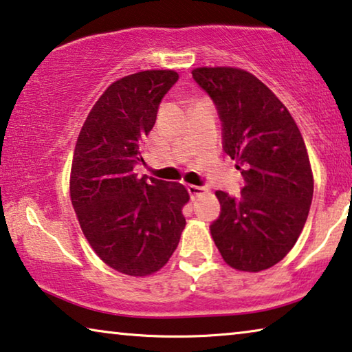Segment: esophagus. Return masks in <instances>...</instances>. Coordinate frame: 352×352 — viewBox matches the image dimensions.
<instances>
[{"instance_id": "esophagus-1", "label": "esophagus", "mask_w": 352, "mask_h": 352, "mask_svg": "<svg viewBox=\"0 0 352 352\" xmlns=\"http://www.w3.org/2000/svg\"><path fill=\"white\" fill-rule=\"evenodd\" d=\"M188 192L191 194L192 199H196V197L202 196V194L206 192V188L205 186H196V185H188Z\"/></svg>"}]
</instances>
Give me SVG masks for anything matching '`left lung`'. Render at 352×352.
<instances>
[{
	"instance_id": "1",
	"label": "left lung",
	"mask_w": 352,
	"mask_h": 352,
	"mask_svg": "<svg viewBox=\"0 0 352 352\" xmlns=\"http://www.w3.org/2000/svg\"><path fill=\"white\" fill-rule=\"evenodd\" d=\"M222 125V148L244 178L239 196L216 191L221 214L210 226L227 265L258 272L278 263L302 232L314 177L300 131L258 78L230 67L192 70Z\"/></svg>"
}]
</instances>
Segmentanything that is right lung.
<instances>
[{"label":"right lung","mask_w":352,"mask_h":352,"mask_svg":"<svg viewBox=\"0 0 352 352\" xmlns=\"http://www.w3.org/2000/svg\"><path fill=\"white\" fill-rule=\"evenodd\" d=\"M174 70H146L116 81L94 104L78 136L70 197L86 239L106 265L128 276L163 267L180 241L186 188L142 175L141 146Z\"/></svg>","instance_id":"1"}]
</instances>
